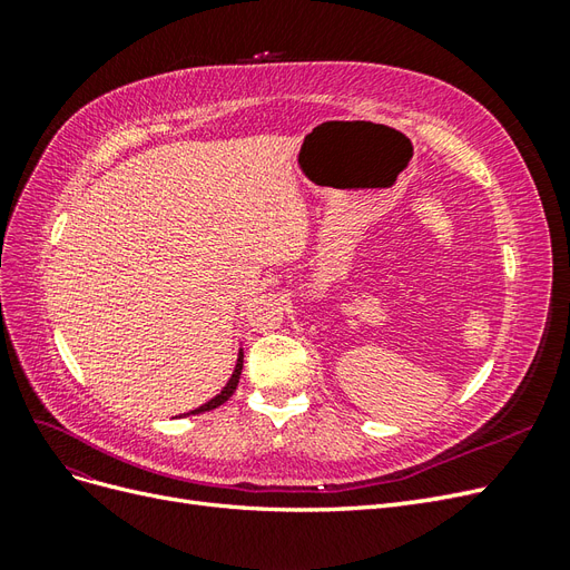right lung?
<instances>
[{
    "mask_svg": "<svg viewBox=\"0 0 570 570\" xmlns=\"http://www.w3.org/2000/svg\"><path fill=\"white\" fill-rule=\"evenodd\" d=\"M243 358H245V354L239 352V356H237V366H235V371H233V377L228 381V385L220 390V394H216L212 402H206V404H202L199 409H195L193 413H202V411H212V409H216V406H220V404H226L230 396H233V392L237 390V383H239V373H243Z\"/></svg>",
    "mask_w": 570,
    "mask_h": 570,
    "instance_id": "1",
    "label": "right lung"
}]
</instances>
